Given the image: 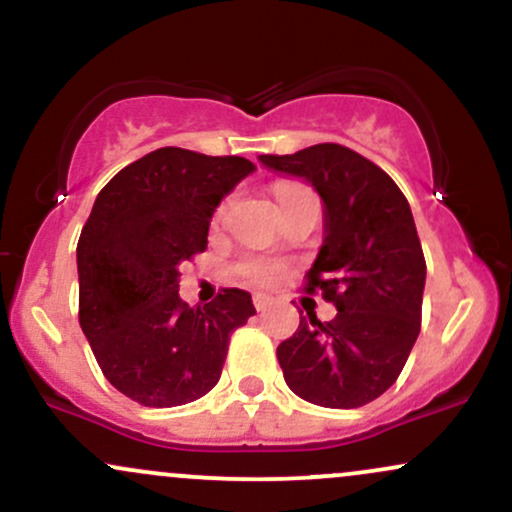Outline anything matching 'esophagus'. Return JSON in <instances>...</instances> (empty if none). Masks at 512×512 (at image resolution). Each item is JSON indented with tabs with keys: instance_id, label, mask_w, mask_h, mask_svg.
I'll use <instances>...</instances> for the list:
<instances>
[{
	"instance_id": "34e87169",
	"label": "esophagus",
	"mask_w": 512,
	"mask_h": 512,
	"mask_svg": "<svg viewBox=\"0 0 512 512\" xmlns=\"http://www.w3.org/2000/svg\"><path fill=\"white\" fill-rule=\"evenodd\" d=\"M252 305H255L257 313H262V310H267L269 296H264V293H255V296H252Z\"/></svg>"
}]
</instances>
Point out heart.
I'll return each mask as SVG.
<instances>
[{"label": "heart", "instance_id": "b5f03b06", "mask_svg": "<svg viewBox=\"0 0 512 512\" xmlns=\"http://www.w3.org/2000/svg\"><path fill=\"white\" fill-rule=\"evenodd\" d=\"M274 192H276V199H279V204L291 202V199L301 195H310L308 187L296 185V182H281V185H276ZM223 214H226V204H221V207L216 209L214 226H219ZM236 274L240 279L250 281V284L255 286H274L281 276V264L274 260H264V257H243V260L236 264Z\"/></svg>", "mask_w": 512, "mask_h": 512}]
</instances>
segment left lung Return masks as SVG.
Wrapping results in <instances>:
<instances>
[{"instance_id":"8db88e82","label":"left lung","mask_w":512,"mask_h":512,"mask_svg":"<svg viewBox=\"0 0 512 512\" xmlns=\"http://www.w3.org/2000/svg\"><path fill=\"white\" fill-rule=\"evenodd\" d=\"M260 161L320 192L325 243L303 291L337 305L334 320L308 313L279 344L286 385L320 407H363L399 378L421 332L426 260L407 197L383 168L342 144Z\"/></svg>"}]
</instances>
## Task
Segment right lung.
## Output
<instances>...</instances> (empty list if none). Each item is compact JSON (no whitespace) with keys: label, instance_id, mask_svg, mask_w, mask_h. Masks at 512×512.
Listing matches in <instances>:
<instances>
[{"label":"right lung","instance_id":"1","mask_svg":"<svg viewBox=\"0 0 512 512\" xmlns=\"http://www.w3.org/2000/svg\"><path fill=\"white\" fill-rule=\"evenodd\" d=\"M255 166L163 146L98 192L76 245L79 325L108 383L144 407H180L219 383L248 291L190 308L178 267L207 250L209 219Z\"/></svg>","mask_w":512,"mask_h":512}]
</instances>
